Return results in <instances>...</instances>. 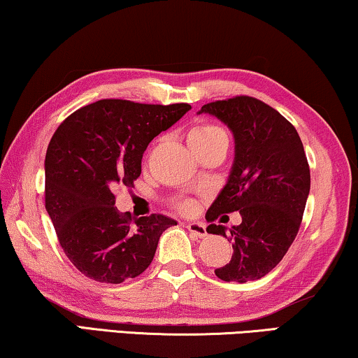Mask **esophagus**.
Listing matches in <instances>:
<instances>
[{
  "label": "esophagus",
  "instance_id": "obj_1",
  "mask_svg": "<svg viewBox=\"0 0 358 358\" xmlns=\"http://www.w3.org/2000/svg\"><path fill=\"white\" fill-rule=\"evenodd\" d=\"M186 228H188V231L193 233L194 236H197V238H204L206 234H207V230H206L204 223L189 222V223H186Z\"/></svg>",
  "mask_w": 358,
  "mask_h": 358
}]
</instances>
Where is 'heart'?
Segmentation results:
<instances>
[{
  "label": "heart",
  "instance_id": "heart-1",
  "mask_svg": "<svg viewBox=\"0 0 358 358\" xmlns=\"http://www.w3.org/2000/svg\"><path fill=\"white\" fill-rule=\"evenodd\" d=\"M218 136H225V133H223L220 128L202 124V125L194 127L193 130L188 133V143H189V146L193 148L197 145H202V143L210 141V140H213V138H218ZM180 209L183 212H189L191 209H193V202H189V201L181 202Z\"/></svg>",
  "mask_w": 358,
  "mask_h": 358
}]
</instances>
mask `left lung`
Here are the masks:
<instances>
[{"instance_id":"1","label":"left lung","mask_w":358,"mask_h":358,"mask_svg":"<svg viewBox=\"0 0 358 358\" xmlns=\"http://www.w3.org/2000/svg\"><path fill=\"white\" fill-rule=\"evenodd\" d=\"M197 114L217 117L234 138L230 175L206 213L207 233L233 241L230 262L215 275L223 281L259 280L281 262L301 227L310 191L302 141L278 110L250 96L204 104ZM236 210L243 222L227 234L215 220Z\"/></svg>"}]
</instances>
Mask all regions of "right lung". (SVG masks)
<instances>
[{"label":"right lung","instance_id":"right-lung-1","mask_svg":"<svg viewBox=\"0 0 358 358\" xmlns=\"http://www.w3.org/2000/svg\"><path fill=\"white\" fill-rule=\"evenodd\" d=\"M189 109L101 99L57 127L45 159V204L61 248L85 276L112 285L135 278L152 262L161 234L177 225L161 213L131 223L114 207V189L133 186L149 143Z\"/></svg>","mask_w":358,"mask_h":358}]
</instances>
